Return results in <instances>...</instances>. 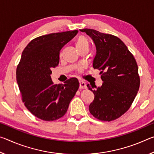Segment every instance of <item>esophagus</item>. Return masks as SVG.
<instances>
[{"label":"esophagus","mask_w":154,"mask_h":154,"mask_svg":"<svg viewBox=\"0 0 154 154\" xmlns=\"http://www.w3.org/2000/svg\"><path fill=\"white\" fill-rule=\"evenodd\" d=\"M79 88H81V89H85V88H87L86 83H85V82H83V81L80 80L79 81Z\"/></svg>","instance_id":"1"}]
</instances>
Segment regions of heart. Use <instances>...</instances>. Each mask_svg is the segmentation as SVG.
Returning <instances> with one entry per match:
<instances>
[{"label":"heart","instance_id":"obj_1","mask_svg":"<svg viewBox=\"0 0 154 154\" xmlns=\"http://www.w3.org/2000/svg\"><path fill=\"white\" fill-rule=\"evenodd\" d=\"M75 45H76L77 48L82 46L88 45V40L87 37H85V36H79L76 41V43H75Z\"/></svg>","mask_w":154,"mask_h":154}]
</instances>
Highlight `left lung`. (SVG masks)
I'll list each match as a JSON object with an SVG mask.
<instances>
[{
	"instance_id": "8db88e82",
	"label": "left lung",
	"mask_w": 154,
	"mask_h": 154,
	"mask_svg": "<svg viewBox=\"0 0 154 154\" xmlns=\"http://www.w3.org/2000/svg\"><path fill=\"white\" fill-rule=\"evenodd\" d=\"M80 31L89 35L95 44L93 67L100 70L103 81L100 87L87 85L94 94L90 112L99 120H114L128 110L139 89L137 62L117 36L88 28Z\"/></svg>"
}]
</instances>
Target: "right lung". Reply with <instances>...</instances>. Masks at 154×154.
I'll list each match as a JSON object with an SVG mask.
<instances>
[{
	"label": "right lung",
	"mask_w": 154,
	"mask_h": 154,
	"mask_svg": "<svg viewBox=\"0 0 154 154\" xmlns=\"http://www.w3.org/2000/svg\"><path fill=\"white\" fill-rule=\"evenodd\" d=\"M77 32L75 30L38 36L22 52L16 70L18 86L26 107L42 120L64 116L79 87L77 78L58 85L51 78V69L59 64L60 51Z\"/></svg>",
	"instance_id": "add662e5"
}]
</instances>
